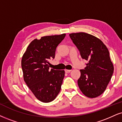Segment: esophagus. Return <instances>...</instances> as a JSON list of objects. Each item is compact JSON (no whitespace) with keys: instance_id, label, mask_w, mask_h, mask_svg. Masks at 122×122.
<instances>
[{"instance_id":"esophagus-1","label":"esophagus","mask_w":122,"mask_h":122,"mask_svg":"<svg viewBox=\"0 0 122 122\" xmlns=\"http://www.w3.org/2000/svg\"><path fill=\"white\" fill-rule=\"evenodd\" d=\"M65 72L66 73H70L71 71V70H65Z\"/></svg>"}]
</instances>
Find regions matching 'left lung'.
Listing matches in <instances>:
<instances>
[{"label": "left lung", "instance_id": "left-lung-1", "mask_svg": "<svg viewBox=\"0 0 122 122\" xmlns=\"http://www.w3.org/2000/svg\"><path fill=\"white\" fill-rule=\"evenodd\" d=\"M81 58L88 61L86 67L80 70L77 80L80 89L89 98H95L104 92L114 72L109 51L102 42L86 33L70 34Z\"/></svg>", "mask_w": 122, "mask_h": 122}]
</instances>
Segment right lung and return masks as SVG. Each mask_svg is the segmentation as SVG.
<instances>
[{
    "instance_id": "1",
    "label": "right lung",
    "mask_w": 122,
    "mask_h": 122,
    "mask_svg": "<svg viewBox=\"0 0 122 122\" xmlns=\"http://www.w3.org/2000/svg\"><path fill=\"white\" fill-rule=\"evenodd\" d=\"M66 34L45 36L31 42L24 54L21 67L24 80L35 97L43 102L55 99L64 79V70L49 69L56 49Z\"/></svg>"
}]
</instances>
